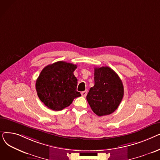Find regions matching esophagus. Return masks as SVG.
<instances>
[{"mask_svg": "<svg viewBox=\"0 0 160 160\" xmlns=\"http://www.w3.org/2000/svg\"><path fill=\"white\" fill-rule=\"evenodd\" d=\"M87 94H88V91L87 90L83 91L81 93V95H82V97H86L87 95Z\"/></svg>", "mask_w": 160, "mask_h": 160, "instance_id": "obj_1", "label": "esophagus"}]
</instances>
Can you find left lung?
I'll return each mask as SVG.
<instances>
[{"instance_id": "obj_1", "label": "left lung", "mask_w": 160, "mask_h": 160, "mask_svg": "<svg viewBox=\"0 0 160 160\" xmlns=\"http://www.w3.org/2000/svg\"><path fill=\"white\" fill-rule=\"evenodd\" d=\"M95 85L86 97L93 112L98 116L110 115L119 106L124 87L119 77L109 67L95 68Z\"/></svg>"}]
</instances>
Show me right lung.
I'll return each mask as SVG.
<instances>
[{
    "mask_svg": "<svg viewBox=\"0 0 160 160\" xmlns=\"http://www.w3.org/2000/svg\"><path fill=\"white\" fill-rule=\"evenodd\" d=\"M77 68V65L60 61L41 71L36 89L41 101L50 110H62L81 96L77 91L78 80L73 73Z\"/></svg>",
    "mask_w": 160,
    "mask_h": 160,
    "instance_id": "1",
    "label": "right lung"
}]
</instances>
